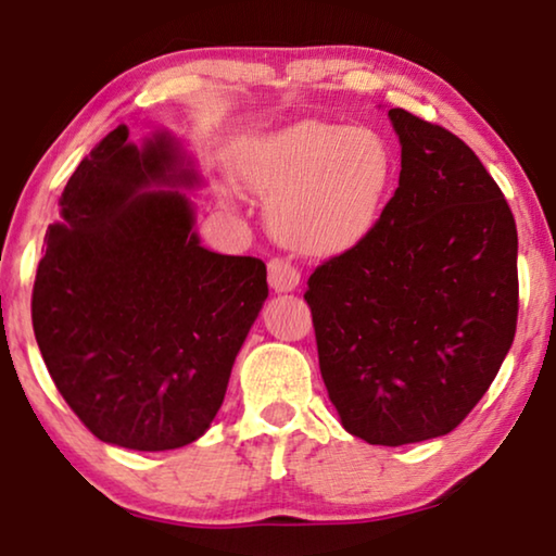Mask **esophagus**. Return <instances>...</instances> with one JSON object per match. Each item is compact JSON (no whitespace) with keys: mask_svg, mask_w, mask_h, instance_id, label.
<instances>
[{"mask_svg":"<svg viewBox=\"0 0 556 556\" xmlns=\"http://www.w3.org/2000/svg\"><path fill=\"white\" fill-rule=\"evenodd\" d=\"M300 285V271L285 260H271L269 262V287L275 292H292Z\"/></svg>","mask_w":556,"mask_h":556,"instance_id":"esophagus-1","label":"esophagus"}]
</instances>
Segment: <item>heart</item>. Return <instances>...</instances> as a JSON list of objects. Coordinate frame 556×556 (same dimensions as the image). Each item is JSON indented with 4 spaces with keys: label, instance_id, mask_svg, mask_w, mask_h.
<instances>
[{
    "label": "heart",
    "instance_id": "1",
    "mask_svg": "<svg viewBox=\"0 0 556 556\" xmlns=\"http://www.w3.org/2000/svg\"><path fill=\"white\" fill-rule=\"evenodd\" d=\"M237 174L269 199V227L306 256L352 252L379 225L394 154L364 124L302 122L256 137L237 154Z\"/></svg>",
    "mask_w": 556,
    "mask_h": 556
}]
</instances>
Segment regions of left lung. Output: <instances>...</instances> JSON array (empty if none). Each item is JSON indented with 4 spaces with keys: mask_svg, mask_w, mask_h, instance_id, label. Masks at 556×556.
Here are the masks:
<instances>
[{
    "mask_svg": "<svg viewBox=\"0 0 556 556\" xmlns=\"http://www.w3.org/2000/svg\"><path fill=\"white\" fill-rule=\"evenodd\" d=\"M400 187L375 231L306 281L319 369L344 429L400 446L450 434L517 331V225L457 135L389 110Z\"/></svg>",
    "mask_w": 556,
    "mask_h": 556,
    "instance_id": "left-lung-1",
    "label": "left lung"
}]
</instances>
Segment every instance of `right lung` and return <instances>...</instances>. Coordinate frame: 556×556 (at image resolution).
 I'll list each match as a JSON object with an SVG mask.
<instances>
[{
  "instance_id": "obj_1",
  "label": "right lung",
  "mask_w": 556,
  "mask_h": 556,
  "mask_svg": "<svg viewBox=\"0 0 556 556\" xmlns=\"http://www.w3.org/2000/svg\"><path fill=\"white\" fill-rule=\"evenodd\" d=\"M127 137L119 124L66 181L31 289V327L89 432L164 452L217 417L269 294L267 267L199 244L194 206L172 189L199 177L169 135L144 147Z\"/></svg>"
}]
</instances>
